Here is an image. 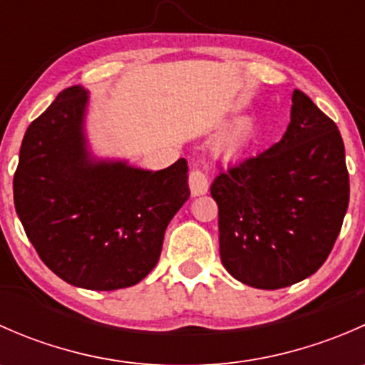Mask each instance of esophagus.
<instances>
[{"label":"esophagus","instance_id":"obj_1","mask_svg":"<svg viewBox=\"0 0 365 365\" xmlns=\"http://www.w3.org/2000/svg\"><path fill=\"white\" fill-rule=\"evenodd\" d=\"M189 187L190 194H192L194 197L203 196V194L208 192V176H206L203 171H200V169H194L189 175Z\"/></svg>","mask_w":365,"mask_h":365}]
</instances>
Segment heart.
<instances>
[{
    "instance_id": "1",
    "label": "heart",
    "mask_w": 365,
    "mask_h": 365,
    "mask_svg": "<svg viewBox=\"0 0 365 365\" xmlns=\"http://www.w3.org/2000/svg\"><path fill=\"white\" fill-rule=\"evenodd\" d=\"M252 135H254L252 121L242 120L238 121V123H235L231 128H227V130L220 135L219 143H217V150H219L220 155L224 157H237L247 150Z\"/></svg>"
}]
</instances>
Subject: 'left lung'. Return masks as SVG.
Here are the masks:
<instances>
[{
    "mask_svg": "<svg viewBox=\"0 0 365 365\" xmlns=\"http://www.w3.org/2000/svg\"><path fill=\"white\" fill-rule=\"evenodd\" d=\"M281 141L215 176L224 268L257 289L314 274L332 251L349 201L337 125L304 93L292 97Z\"/></svg>",
    "mask_w": 365,
    "mask_h": 365,
    "instance_id": "1",
    "label": "left lung"
}]
</instances>
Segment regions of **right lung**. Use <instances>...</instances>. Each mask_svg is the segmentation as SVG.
Returning <instances> with one entry per match:
<instances>
[{"label": "right lung", "mask_w": 365, "mask_h": 365, "mask_svg": "<svg viewBox=\"0 0 365 365\" xmlns=\"http://www.w3.org/2000/svg\"><path fill=\"white\" fill-rule=\"evenodd\" d=\"M61 91L26 130L14 203L40 259L68 284L113 292L157 264L168 224L189 200V165L160 171L95 155L86 132L90 97Z\"/></svg>", "instance_id": "add662e5"}]
</instances>
